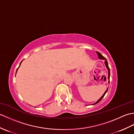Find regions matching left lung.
<instances>
[{
	"instance_id": "8db88e82",
	"label": "left lung",
	"mask_w": 134,
	"mask_h": 134,
	"mask_svg": "<svg viewBox=\"0 0 134 134\" xmlns=\"http://www.w3.org/2000/svg\"><path fill=\"white\" fill-rule=\"evenodd\" d=\"M96 53H97V55H98V58L99 59H101V60H105V62H104V63H105V66H106V67H107V69H108V83H109V78H110V69H109V66H108V62H107V59L105 58H104V57L102 56L101 54L100 53H99L98 52H96ZM108 87L107 88V89L106 90V91H105V93L103 94V95H102L100 98H99V99H98V101H97L95 103H94V104H92V105H95V104H97V103H98V102L100 101L101 99L103 98V97H104V96L105 95V94L107 93V91H108Z\"/></svg>"
}]
</instances>
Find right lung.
Here are the masks:
<instances>
[{"mask_svg": "<svg viewBox=\"0 0 134 134\" xmlns=\"http://www.w3.org/2000/svg\"><path fill=\"white\" fill-rule=\"evenodd\" d=\"M22 62H21V63H20V64H19V66L18 67V69H17V70H16V72H17V70H18V69H19V67H20V65H21V63H22Z\"/></svg>", "mask_w": 134, "mask_h": 134, "instance_id": "add662e5", "label": "right lung"}]
</instances>
